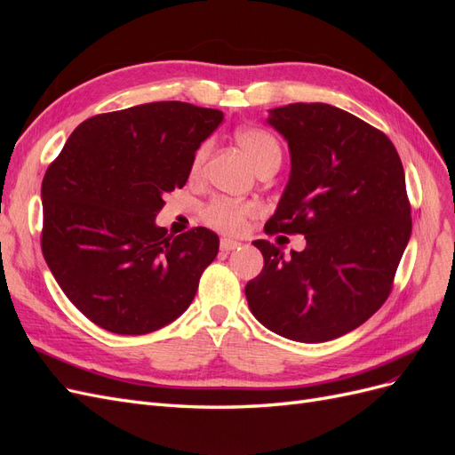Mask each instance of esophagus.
I'll list each match as a JSON object with an SVG mask.
<instances>
[{"mask_svg":"<svg viewBox=\"0 0 455 455\" xmlns=\"http://www.w3.org/2000/svg\"><path fill=\"white\" fill-rule=\"evenodd\" d=\"M239 244H241L239 241H233V239H222V241H220V251H222V252H231V251H235Z\"/></svg>","mask_w":455,"mask_h":455,"instance_id":"34e87169","label":"esophagus"}]
</instances>
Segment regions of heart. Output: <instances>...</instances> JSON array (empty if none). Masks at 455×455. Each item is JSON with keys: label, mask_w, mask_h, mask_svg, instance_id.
Returning a JSON list of instances; mask_svg holds the SVG:
<instances>
[{"label": "heart", "mask_w": 455, "mask_h": 455, "mask_svg": "<svg viewBox=\"0 0 455 455\" xmlns=\"http://www.w3.org/2000/svg\"><path fill=\"white\" fill-rule=\"evenodd\" d=\"M235 140L243 148V151L252 163V167L258 171L266 167H279L283 149L279 140L275 136L261 129V127H243L235 132ZM211 144L204 142L194 157V174H197L203 167V163L209 156ZM254 214V206L251 203H239V201H228V199H216L209 206H206L203 216L206 224L226 231V233H237L243 229L244 222Z\"/></svg>", "instance_id": "b5f03b06"}]
</instances>
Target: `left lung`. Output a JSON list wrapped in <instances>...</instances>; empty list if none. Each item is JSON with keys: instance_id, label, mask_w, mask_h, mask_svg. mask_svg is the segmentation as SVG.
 Instances as JSON below:
<instances>
[{"instance_id": "8db88e82", "label": "left lung", "mask_w": 455, "mask_h": 455, "mask_svg": "<svg viewBox=\"0 0 455 455\" xmlns=\"http://www.w3.org/2000/svg\"><path fill=\"white\" fill-rule=\"evenodd\" d=\"M288 142L291 176L269 233H301L306 249L252 244L264 269L244 286L256 319L283 338L321 343L374 315L391 292L411 233L401 157L381 131L336 106L269 109Z\"/></svg>"}]
</instances>
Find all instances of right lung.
<instances>
[{"label": "right lung", "instance_id": "add662e5", "mask_svg": "<svg viewBox=\"0 0 455 455\" xmlns=\"http://www.w3.org/2000/svg\"><path fill=\"white\" fill-rule=\"evenodd\" d=\"M222 119L176 100L100 114L49 164L41 251L68 299L108 332H154L194 301L220 239L206 228L169 235L156 216Z\"/></svg>", "mask_w": 455, "mask_h": 455}]
</instances>
